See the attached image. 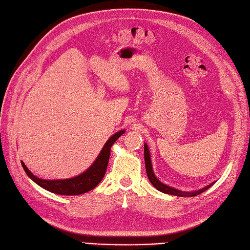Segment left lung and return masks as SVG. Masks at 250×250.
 <instances>
[{
	"label": "left lung",
	"mask_w": 250,
	"mask_h": 250,
	"mask_svg": "<svg viewBox=\"0 0 250 250\" xmlns=\"http://www.w3.org/2000/svg\"><path fill=\"white\" fill-rule=\"evenodd\" d=\"M145 163H146V175L147 178H149L150 182L153 185V187L155 188L156 190H159L163 193H165V194H170V195H175V196H181V197H191V196H196L198 194H201V193L205 192L206 190L209 189V188L213 185L215 182H211L210 185H208L206 187L202 188L200 190H196V191H190V192H187V191H181V190H178L175 189V188L169 187L165 185V183L161 182L159 179H157L154 171H153V168H152V163H151V155H150V150H149V146L145 142Z\"/></svg>",
	"instance_id": "obj_1"
}]
</instances>
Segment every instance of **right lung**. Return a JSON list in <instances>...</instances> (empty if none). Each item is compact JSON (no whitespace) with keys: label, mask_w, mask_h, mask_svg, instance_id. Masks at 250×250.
Listing matches in <instances>:
<instances>
[{"label":"right lung","mask_w":250,"mask_h":250,"mask_svg":"<svg viewBox=\"0 0 250 250\" xmlns=\"http://www.w3.org/2000/svg\"><path fill=\"white\" fill-rule=\"evenodd\" d=\"M125 132V129L119 130L112 135L110 138L106 140L103 150L100 151L99 155L97 156L95 162L91 164L87 169L83 171L79 176H75L69 179H56V180H46L41 179V178L34 176L31 171L28 169V167L24 165V163L21 161V165L28 175L30 179L33 180L38 186L43 189L47 190L55 194L60 195H79L83 193L93 190L94 188L99 185V182L103 180V178L105 174L106 166L109 163L111 147L114 142L118 140L120 137Z\"/></svg>","instance_id":"1"}]
</instances>
